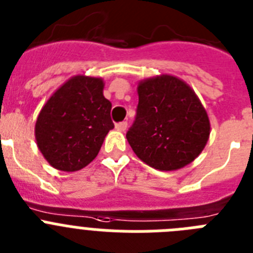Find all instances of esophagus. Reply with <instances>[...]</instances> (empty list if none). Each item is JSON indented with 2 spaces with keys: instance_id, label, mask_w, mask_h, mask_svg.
Listing matches in <instances>:
<instances>
[{
  "instance_id": "34e87169",
  "label": "esophagus",
  "mask_w": 253,
  "mask_h": 253,
  "mask_svg": "<svg viewBox=\"0 0 253 253\" xmlns=\"http://www.w3.org/2000/svg\"><path fill=\"white\" fill-rule=\"evenodd\" d=\"M116 129L120 131V132H125L127 129V122H120V124L116 125Z\"/></svg>"
}]
</instances>
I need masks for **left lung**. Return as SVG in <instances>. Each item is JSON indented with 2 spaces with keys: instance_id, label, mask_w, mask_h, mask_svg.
I'll return each instance as SVG.
<instances>
[{
  "instance_id": "left-lung-1",
  "label": "left lung",
  "mask_w": 253,
  "mask_h": 253,
  "mask_svg": "<svg viewBox=\"0 0 253 253\" xmlns=\"http://www.w3.org/2000/svg\"><path fill=\"white\" fill-rule=\"evenodd\" d=\"M139 105L126 137L133 153L158 170L192 163L208 144L210 121L192 87L173 75L139 81Z\"/></svg>"
}]
</instances>
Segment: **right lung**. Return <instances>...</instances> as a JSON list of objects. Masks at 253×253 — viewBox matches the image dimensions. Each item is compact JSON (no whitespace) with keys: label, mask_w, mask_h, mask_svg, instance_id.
Listing matches in <instances>:
<instances>
[{"label":"right lung","mask_w":253,"mask_h":253,"mask_svg":"<svg viewBox=\"0 0 253 253\" xmlns=\"http://www.w3.org/2000/svg\"><path fill=\"white\" fill-rule=\"evenodd\" d=\"M104 80L76 75L49 96L35 122V140L53 168L76 172L99 153L114 127L112 103L103 95Z\"/></svg>","instance_id":"1"}]
</instances>
